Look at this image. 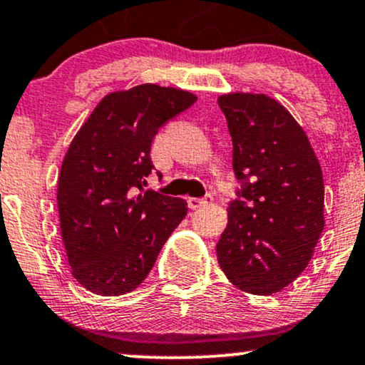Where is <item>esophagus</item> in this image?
<instances>
[{"label":"esophagus","mask_w":365,"mask_h":365,"mask_svg":"<svg viewBox=\"0 0 365 365\" xmlns=\"http://www.w3.org/2000/svg\"><path fill=\"white\" fill-rule=\"evenodd\" d=\"M212 196L207 195L205 198H190L187 200V207H190L191 210H198L201 207H207V205L212 203Z\"/></svg>","instance_id":"esophagus-1"}]
</instances>
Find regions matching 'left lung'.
<instances>
[{
  "instance_id": "8db88e82",
  "label": "left lung",
  "mask_w": 365,
  "mask_h": 365,
  "mask_svg": "<svg viewBox=\"0 0 365 365\" xmlns=\"http://www.w3.org/2000/svg\"><path fill=\"white\" fill-rule=\"evenodd\" d=\"M232 136L241 181L217 242L222 272L237 289L272 295L297 278L324 229V184L302 126L275 98L232 92L218 97Z\"/></svg>"
}]
</instances>
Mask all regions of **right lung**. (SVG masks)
<instances>
[{
    "instance_id": "add662e5",
    "label": "right lung",
    "mask_w": 365,
    "mask_h": 365,
    "mask_svg": "<svg viewBox=\"0 0 365 365\" xmlns=\"http://www.w3.org/2000/svg\"><path fill=\"white\" fill-rule=\"evenodd\" d=\"M196 101L155 83L110 92L73 138L58 179L59 224L71 275L90 292L135 290L186 217V201L143 186L158 128Z\"/></svg>"
}]
</instances>
